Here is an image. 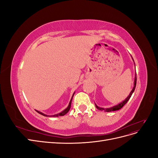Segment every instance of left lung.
Masks as SVG:
<instances>
[{
  "label": "left lung",
  "mask_w": 158,
  "mask_h": 158,
  "mask_svg": "<svg viewBox=\"0 0 158 158\" xmlns=\"http://www.w3.org/2000/svg\"><path fill=\"white\" fill-rule=\"evenodd\" d=\"M132 60H133V58L132 57ZM133 61H134V60H133ZM136 74H135V82H134V87H133V88H132V91L131 92V93H130V94L128 95V96L124 100L123 102H121L120 103H118V105H117V106H113V107H109V108H106V109H104V108H102V107H98L96 104H95V107H96V108L98 109H99V110H101V111H105L106 112H110V111H117V110H119V109H121L124 106H125V105L127 103V102L129 100V99L131 98V95H132V94H133V92H134V91H135V88H136Z\"/></svg>",
  "instance_id": "8db88e82"
}]
</instances>
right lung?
I'll return each mask as SVG.
<instances>
[{
    "label": "right lung",
    "mask_w": 158,
    "mask_h": 158,
    "mask_svg": "<svg viewBox=\"0 0 158 158\" xmlns=\"http://www.w3.org/2000/svg\"><path fill=\"white\" fill-rule=\"evenodd\" d=\"M75 93V92H74ZM74 93L73 94V97H72V98H71V99H70V102H69V106L66 107L64 111H63L62 112H60V113H58V114H54V115H47V114H44V113H41V112H40V111H37V110H35V111L38 113H40V114H42V115H44V116H45V117H60V116H63V115H64V114H66V113H67L69 111V110H70V107H71V102H72V99H73V96H74Z\"/></svg>",
    "instance_id": "1"
}]
</instances>
